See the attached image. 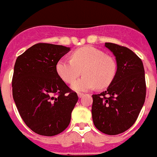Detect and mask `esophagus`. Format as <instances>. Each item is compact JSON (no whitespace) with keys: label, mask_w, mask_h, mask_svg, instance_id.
<instances>
[{"label":"esophagus","mask_w":157,"mask_h":157,"mask_svg":"<svg viewBox=\"0 0 157 157\" xmlns=\"http://www.w3.org/2000/svg\"><path fill=\"white\" fill-rule=\"evenodd\" d=\"M77 95H78L79 98H81L82 97H84V95L85 94H84V93H77Z\"/></svg>","instance_id":"obj_1"}]
</instances>
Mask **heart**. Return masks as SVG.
I'll list each match as a JSON object with an SVG mask.
<instances>
[{"mask_svg": "<svg viewBox=\"0 0 157 157\" xmlns=\"http://www.w3.org/2000/svg\"><path fill=\"white\" fill-rule=\"evenodd\" d=\"M84 76L73 83L72 89L77 92L88 91L96 87H108L117 73V64L111 56L105 55L101 50L85 46L72 52L71 60L60 59L56 65L58 76L64 82L71 84L81 74Z\"/></svg>", "mask_w": 157, "mask_h": 157, "instance_id": "b5f03b06", "label": "heart"}]
</instances>
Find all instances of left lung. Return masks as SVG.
Instances as JSON below:
<instances>
[{"instance_id": "1", "label": "left lung", "mask_w": 157, "mask_h": 157, "mask_svg": "<svg viewBox=\"0 0 157 157\" xmlns=\"http://www.w3.org/2000/svg\"><path fill=\"white\" fill-rule=\"evenodd\" d=\"M105 46L115 56L117 73L106 91L93 95L92 116L97 129L117 135L133 125L146 96L142 60L129 48L113 43Z\"/></svg>"}]
</instances>
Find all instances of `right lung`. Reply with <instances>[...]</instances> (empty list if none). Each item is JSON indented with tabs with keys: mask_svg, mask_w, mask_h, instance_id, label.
I'll return each instance as SVG.
<instances>
[{
	"mask_svg": "<svg viewBox=\"0 0 157 157\" xmlns=\"http://www.w3.org/2000/svg\"><path fill=\"white\" fill-rule=\"evenodd\" d=\"M69 51L65 46L38 43L16 60L14 102L26 125L39 135H57L70 123L78 97L56 70L57 61Z\"/></svg>",
	"mask_w": 157,
	"mask_h": 157,
	"instance_id": "add662e5",
	"label": "right lung"
}]
</instances>
